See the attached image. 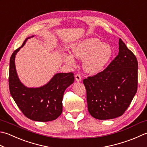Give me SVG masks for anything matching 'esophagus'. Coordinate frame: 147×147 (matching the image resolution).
<instances>
[{
	"mask_svg": "<svg viewBox=\"0 0 147 147\" xmlns=\"http://www.w3.org/2000/svg\"><path fill=\"white\" fill-rule=\"evenodd\" d=\"M75 80L76 82H80L82 80V77L79 74H77L75 75Z\"/></svg>",
	"mask_w": 147,
	"mask_h": 147,
	"instance_id": "esophagus-1",
	"label": "esophagus"
}]
</instances>
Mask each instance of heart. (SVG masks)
<instances>
[{"label": "heart", "mask_w": 147, "mask_h": 147, "mask_svg": "<svg viewBox=\"0 0 147 147\" xmlns=\"http://www.w3.org/2000/svg\"><path fill=\"white\" fill-rule=\"evenodd\" d=\"M71 52L74 58L84 60L83 68L86 72L95 74L105 69L113 56V50L99 39L88 38L72 46ZM63 58L67 64H75V60L70 55L64 54Z\"/></svg>", "instance_id": "b5f03b06"}]
</instances>
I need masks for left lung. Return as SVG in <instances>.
<instances>
[{"mask_svg": "<svg viewBox=\"0 0 147 147\" xmlns=\"http://www.w3.org/2000/svg\"><path fill=\"white\" fill-rule=\"evenodd\" d=\"M119 52L104 71L83 80L89 113L99 120L122 115L136 94L138 64L119 39Z\"/></svg>", "mask_w": 147, "mask_h": 147, "instance_id": "8db88e82", "label": "left lung"}]
</instances>
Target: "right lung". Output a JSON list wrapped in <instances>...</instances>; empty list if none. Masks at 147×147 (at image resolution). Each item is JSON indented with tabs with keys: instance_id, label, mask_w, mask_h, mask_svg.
Masks as SVG:
<instances>
[{
	"instance_id": "1",
	"label": "right lung",
	"mask_w": 147,
	"mask_h": 147,
	"mask_svg": "<svg viewBox=\"0 0 147 147\" xmlns=\"http://www.w3.org/2000/svg\"><path fill=\"white\" fill-rule=\"evenodd\" d=\"M32 37H27L11 57L9 73V91L25 117L34 121H51L62 113L63 96L65 89L73 83L74 74L57 73L47 84L39 88H28L23 85L17 75L14 59L20 48Z\"/></svg>"
}]
</instances>
